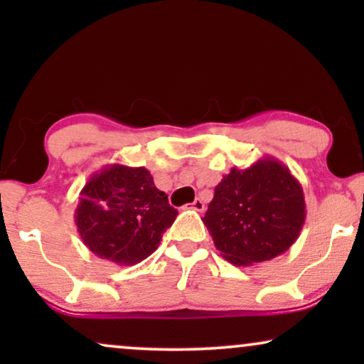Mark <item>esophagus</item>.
Returning a JSON list of instances; mask_svg holds the SVG:
<instances>
[{
  "label": "esophagus",
  "instance_id": "esophagus-1",
  "mask_svg": "<svg viewBox=\"0 0 364 364\" xmlns=\"http://www.w3.org/2000/svg\"><path fill=\"white\" fill-rule=\"evenodd\" d=\"M191 205H192L193 210H197V212H203V210H205V203H203L202 198H196V200H193V202L191 203Z\"/></svg>",
  "mask_w": 364,
  "mask_h": 364
}]
</instances>
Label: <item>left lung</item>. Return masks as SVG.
Masks as SVG:
<instances>
[{
  "mask_svg": "<svg viewBox=\"0 0 364 364\" xmlns=\"http://www.w3.org/2000/svg\"><path fill=\"white\" fill-rule=\"evenodd\" d=\"M305 218L301 183L285 164L267 156L223 176L202 220L225 260L250 267L285 253Z\"/></svg>",
  "mask_w": 364,
  "mask_h": 364,
  "instance_id": "8db88e82",
  "label": "left lung"
}]
</instances>
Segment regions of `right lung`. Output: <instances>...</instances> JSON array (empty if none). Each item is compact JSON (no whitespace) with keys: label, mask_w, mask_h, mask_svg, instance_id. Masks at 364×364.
Listing matches in <instances>:
<instances>
[{"label":"right lung","mask_w":364,"mask_h":364,"mask_svg":"<svg viewBox=\"0 0 364 364\" xmlns=\"http://www.w3.org/2000/svg\"><path fill=\"white\" fill-rule=\"evenodd\" d=\"M177 210L146 167L111 164L92 173L74 212L89 250L119 267L136 265L157 250Z\"/></svg>","instance_id":"obj_1"}]
</instances>
